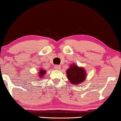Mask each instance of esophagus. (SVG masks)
I'll return each mask as SVG.
<instances>
[{
	"instance_id": "34e87169",
	"label": "esophagus",
	"mask_w": 121,
	"mask_h": 121,
	"mask_svg": "<svg viewBox=\"0 0 121 121\" xmlns=\"http://www.w3.org/2000/svg\"><path fill=\"white\" fill-rule=\"evenodd\" d=\"M60 65H55V66H54V68H55V69H56V70H60Z\"/></svg>"
}]
</instances>
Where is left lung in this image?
<instances>
[{
  "label": "left lung",
  "instance_id": "obj_1",
  "mask_svg": "<svg viewBox=\"0 0 121 121\" xmlns=\"http://www.w3.org/2000/svg\"><path fill=\"white\" fill-rule=\"evenodd\" d=\"M67 78L71 83L78 85L85 81L86 78V73L82 67H79L77 65L72 64L66 71Z\"/></svg>",
  "mask_w": 121,
  "mask_h": 121
}]
</instances>
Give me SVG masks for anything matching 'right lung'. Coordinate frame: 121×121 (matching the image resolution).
Returning <instances> with one entry per match:
<instances>
[{"label":"right lung","mask_w":121,"mask_h":121,"mask_svg":"<svg viewBox=\"0 0 121 121\" xmlns=\"http://www.w3.org/2000/svg\"><path fill=\"white\" fill-rule=\"evenodd\" d=\"M46 73V70H44L43 69H40V70H39V73H38V77H39V78H44L43 76L45 75Z\"/></svg>","instance_id":"right-lung-1"}]
</instances>
